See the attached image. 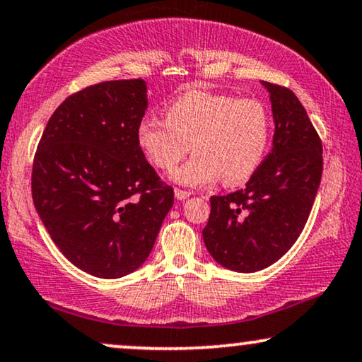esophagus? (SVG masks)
I'll list each match as a JSON object with an SVG mask.
<instances>
[{"label":"esophagus","mask_w":362,"mask_h":362,"mask_svg":"<svg viewBox=\"0 0 362 362\" xmlns=\"http://www.w3.org/2000/svg\"><path fill=\"white\" fill-rule=\"evenodd\" d=\"M191 196V192H187V191H182V189H175V198L177 199V201H185V199H187Z\"/></svg>","instance_id":"34e87169"}]
</instances>
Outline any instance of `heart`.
Masks as SVG:
<instances>
[{
    "label": "heart",
    "mask_w": 362,
    "mask_h": 362,
    "mask_svg": "<svg viewBox=\"0 0 362 362\" xmlns=\"http://www.w3.org/2000/svg\"><path fill=\"white\" fill-rule=\"evenodd\" d=\"M166 121L143 116L136 143L153 166L170 171L191 149L194 156L173 173L182 186L247 181L261 166L271 138L264 105L231 95L191 89L164 110Z\"/></svg>",
    "instance_id": "b5f03b06"
}]
</instances>
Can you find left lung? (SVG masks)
<instances>
[{"mask_svg": "<svg viewBox=\"0 0 362 362\" xmlns=\"http://www.w3.org/2000/svg\"><path fill=\"white\" fill-rule=\"evenodd\" d=\"M271 100V153L244 189L211 196L203 229L213 259L236 273H256L281 259L306 224L322 175L321 139L293 91L261 81Z\"/></svg>", "mask_w": 362, "mask_h": 362, "instance_id": "8db88e82", "label": "left lung"}]
</instances>
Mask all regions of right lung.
<instances>
[{"label":"right lung","mask_w":362,"mask_h":362,"mask_svg":"<svg viewBox=\"0 0 362 362\" xmlns=\"http://www.w3.org/2000/svg\"><path fill=\"white\" fill-rule=\"evenodd\" d=\"M146 107L143 79L95 84L61 103L37 144V216L64 257L96 278L143 266L175 203L136 143Z\"/></svg>","instance_id":"add662e5"}]
</instances>
